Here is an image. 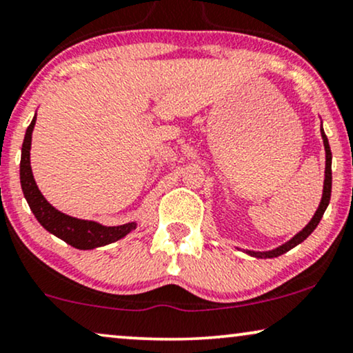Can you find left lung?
I'll return each instance as SVG.
<instances>
[{"mask_svg": "<svg viewBox=\"0 0 353 353\" xmlns=\"http://www.w3.org/2000/svg\"><path fill=\"white\" fill-rule=\"evenodd\" d=\"M321 137H323V143H324V150H325V171H324V187H323V199H321V203L318 210H316L314 216L311 218V221L307 223V225L303 228L300 233L293 236L292 239L287 241V243L282 244V246L272 249V251H264V252H259V251H246V254L252 257H257V259H272V257H279L282 256V254L288 252L290 249H293L298 244L303 243L307 236H310L313 231L316 230V226L319 225L321 218H323L325 208H327L329 205V200H331V190H332V153H331V146H329V141H327V137H325V133L323 130V125H321Z\"/></svg>", "mask_w": 353, "mask_h": 353, "instance_id": "1", "label": "left lung"}]
</instances>
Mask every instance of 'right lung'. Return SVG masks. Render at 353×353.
Here are the masks:
<instances>
[{
  "mask_svg": "<svg viewBox=\"0 0 353 353\" xmlns=\"http://www.w3.org/2000/svg\"><path fill=\"white\" fill-rule=\"evenodd\" d=\"M34 115L32 122L26 130L24 143H22L21 150V187L24 192V197L28 200L30 210L37 218L40 225L46 228L48 233L55 234L57 238L65 241L70 246L77 249H96L105 244L115 243V241L122 239L130 231L137 228V223H125L120 226H104L97 221L89 220H79V218L65 215V213L58 212L55 207H52L47 202L42 192L39 190L37 184H35L32 168H30V143H32V130L35 125Z\"/></svg>",
  "mask_w": 353,
  "mask_h": 353,
  "instance_id": "obj_1",
  "label": "right lung"
}]
</instances>
